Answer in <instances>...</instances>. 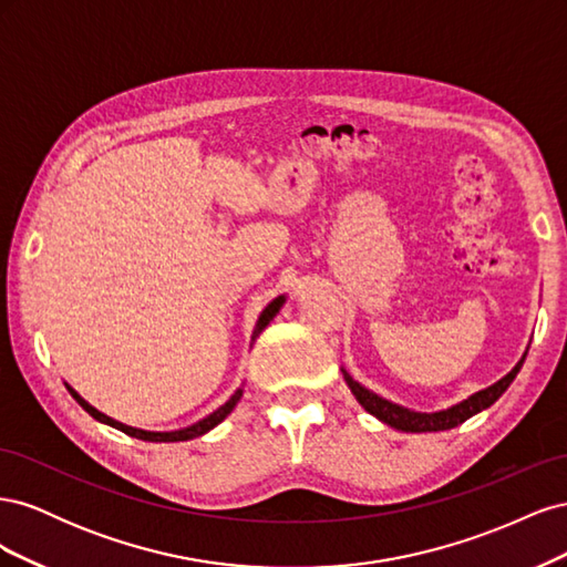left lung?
I'll list each match as a JSON object with an SVG mask.
<instances>
[{
	"instance_id": "obj_1",
	"label": "left lung",
	"mask_w": 567,
	"mask_h": 567,
	"mask_svg": "<svg viewBox=\"0 0 567 567\" xmlns=\"http://www.w3.org/2000/svg\"><path fill=\"white\" fill-rule=\"evenodd\" d=\"M527 357V354H525ZM525 357L520 359V362L516 364V369H513L508 375H504L502 381H496L494 385L485 388L475 392L473 398H468L466 402H461L447 411H437V414H416V411H409V409H402L398 404H392L388 400H381L379 394L369 392L367 388L359 385L350 373H346V381L350 385V390L354 392L357 402L362 404L369 414H373L375 419H381L383 423L398 427V431H406V433H425V431H450V427H456L458 423L468 421L471 416H475L477 411L487 409L489 404H494L496 400L502 398V394L506 392V388L513 383V379H516Z\"/></svg>"
}]
</instances>
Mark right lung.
<instances>
[{
  "instance_id": "add662e5",
  "label": "right lung",
  "mask_w": 567,
  "mask_h": 567,
  "mask_svg": "<svg viewBox=\"0 0 567 567\" xmlns=\"http://www.w3.org/2000/svg\"><path fill=\"white\" fill-rule=\"evenodd\" d=\"M281 305H284V298H277V300H271V302L265 307V312L260 315V321H257L255 333H260V331L265 329V326H267L274 317H277V312L281 310ZM68 390H71V394L78 400V404H80L84 411H87L90 416H94L96 421L109 423V425L117 427V431H123L125 435L136 437V440H146V442H184V440H194V437H198V435H203V433H208V431H213V427H215L217 423H221V421H225V419L231 414L236 402L241 400V394H244L241 390H236L227 404H221L217 411H213V414H210L208 419L198 421V423L192 425V427H184V431H175V433H146V431H136V427H127V425H123V423H117V421L109 419L106 414H101V411H96L92 404L84 402L73 388H68Z\"/></svg>"
}]
</instances>
